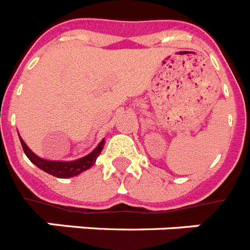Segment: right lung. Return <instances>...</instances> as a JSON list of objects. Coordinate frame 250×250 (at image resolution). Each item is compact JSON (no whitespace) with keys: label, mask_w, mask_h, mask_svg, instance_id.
<instances>
[{"label":"right lung","mask_w":250,"mask_h":250,"mask_svg":"<svg viewBox=\"0 0 250 250\" xmlns=\"http://www.w3.org/2000/svg\"><path fill=\"white\" fill-rule=\"evenodd\" d=\"M20 137V136H19ZM20 142H21L22 150H24L25 155L28 156L29 160L33 163L34 165H37L39 169H42L45 173L50 174V175H53V177L57 178H72L79 175L80 173H83V171L87 170L90 167H93L95 164L96 157L99 156L100 152H102L103 147H104V144L105 141L102 140L98 146L94 148L89 155H86V156L81 157V159H77V160L73 161H50V160H45V159H42V157L37 156V155L30 150V148L26 146L24 141H22V138L20 137Z\"/></svg>","instance_id":"right-lung-1"}]
</instances>
